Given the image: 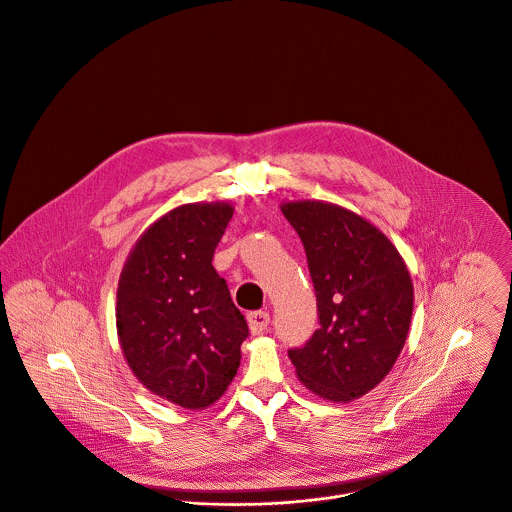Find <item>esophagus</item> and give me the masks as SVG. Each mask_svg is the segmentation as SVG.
<instances>
[{
    "label": "esophagus",
    "instance_id": "obj_1",
    "mask_svg": "<svg viewBox=\"0 0 512 512\" xmlns=\"http://www.w3.org/2000/svg\"><path fill=\"white\" fill-rule=\"evenodd\" d=\"M247 322H249V330L253 334H263L271 322V316L265 310H255V312H249Z\"/></svg>",
    "mask_w": 512,
    "mask_h": 512
}]
</instances>
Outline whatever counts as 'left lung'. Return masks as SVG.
Masks as SVG:
<instances>
[{
  "label": "left lung",
  "mask_w": 512,
  "mask_h": 512,
  "mask_svg": "<svg viewBox=\"0 0 512 512\" xmlns=\"http://www.w3.org/2000/svg\"><path fill=\"white\" fill-rule=\"evenodd\" d=\"M281 211L305 245L320 320L289 358L312 394L346 404L376 388L406 344L408 267L376 225L346 207L305 200Z\"/></svg>",
  "instance_id": "8db88e82"
}]
</instances>
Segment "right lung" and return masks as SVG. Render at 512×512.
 Masks as SVG:
<instances>
[{"label":"right lung","instance_id":"right-lung-1","mask_svg":"<svg viewBox=\"0 0 512 512\" xmlns=\"http://www.w3.org/2000/svg\"><path fill=\"white\" fill-rule=\"evenodd\" d=\"M233 205L186 204L154 221L118 279L116 330L134 376L186 409L217 402L237 374L245 316L211 265Z\"/></svg>","mask_w":512,"mask_h":512}]
</instances>
